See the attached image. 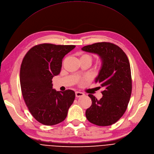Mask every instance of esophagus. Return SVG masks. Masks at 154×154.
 I'll return each instance as SVG.
<instances>
[{
  "label": "esophagus",
  "instance_id": "obj_1",
  "mask_svg": "<svg viewBox=\"0 0 154 154\" xmlns=\"http://www.w3.org/2000/svg\"><path fill=\"white\" fill-rule=\"evenodd\" d=\"M75 94H76V97H83V95H84V93H82V92L76 91Z\"/></svg>",
  "mask_w": 154,
  "mask_h": 154
}]
</instances>
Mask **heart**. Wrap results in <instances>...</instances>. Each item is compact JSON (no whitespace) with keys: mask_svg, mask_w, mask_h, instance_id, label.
Listing matches in <instances>:
<instances>
[{"mask_svg":"<svg viewBox=\"0 0 154 154\" xmlns=\"http://www.w3.org/2000/svg\"><path fill=\"white\" fill-rule=\"evenodd\" d=\"M82 58H86V59L89 60L90 61H91H91H92V57H91L90 55H89V54H83V55L82 56Z\"/></svg>","mask_w":154,"mask_h":154,"instance_id":"1","label":"heart"}]
</instances>
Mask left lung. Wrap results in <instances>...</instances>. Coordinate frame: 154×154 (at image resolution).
Listing matches in <instances>:
<instances>
[{
  "mask_svg": "<svg viewBox=\"0 0 154 154\" xmlns=\"http://www.w3.org/2000/svg\"><path fill=\"white\" fill-rule=\"evenodd\" d=\"M82 49L100 57L101 68L95 83L105 89L99 100L88 94L92 104L86 110V119L98 126L111 125L125 112L131 97L132 85L128 59L120 47L110 42L94 43Z\"/></svg>",
  "mask_w": 154,
  "mask_h": 154,
  "instance_id": "obj_1",
  "label": "left lung"
}]
</instances>
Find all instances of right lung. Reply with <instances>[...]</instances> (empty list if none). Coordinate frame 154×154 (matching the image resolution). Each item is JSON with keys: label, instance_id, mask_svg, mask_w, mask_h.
Wrapping results in <instances>:
<instances>
[{"label": "right lung", "instance_id": "add662e5", "mask_svg": "<svg viewBox=\"0 0 154 154\" xmlns=\"http://www.w3.org/2000/svg\"><path fill=\"white\" fill-rule=\"evenodd\" d=\"M76 46L41 44L28 51L20 69L22 94L34 118L45 125H54L66 118L75 98L71 90L53 89L52 79L60 73L62 60Z\"/></svg>", "mask_w": 154, "mask_h": 154}]
</instances>
